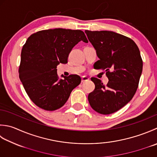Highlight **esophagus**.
<instances>
[{"label":"esophagus","mask_w":157,"mask_h":157,"mask_svg":"<svg viewBox=\"0 0 157 157\" xmlns=\"http://www.w3.org/2000/svg\"><path fill=\"white\" fill-rule=\"evenodd\" d=\"M89 80V78H88L87 76H82V82H84Z\"/></svg>","instance_id":"esophagus-1"}]
</instances>
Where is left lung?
Returning <instances> with one entry per match:
<instances>
[{
  "instance_id": "obj_1",
  "label": "left lung",
  "mask_w": 157,
  "mask_h": 157,
  "mask_svg": "<svg viewBox=\"0 0 157 157\" xmlns=\"http://www.w3.org/2000/svg\"><path fill=\"white\" fill-rule=\"evenodd\" d=\"M85 33L99 58L94 68L105 70L109 79L104 86L99 79L91 78L95 88L88 99L94 111L110 114L127 105L136 93L143 68L140 52L133 40L121 34L107 30Z\"/></svg>"
}]
</instances>
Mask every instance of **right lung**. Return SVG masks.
Segmentation results:
<instances>
[{
	"mask_svg": "<svg viewBox=\"0 0 157 157\" xmlns=\"http://www.w3.org/2000/svg\"><path fill=\"white\" fill-rule=\"evenodd\" d=\"M88 43L80 30L55 29L33 33L21 52L19 78L36 106L47 111L63 107L71 91L80 84L78 75L58 79L57 65L66 64L69 53L79 41Z\"/></svg>",
	"mask_w": 157,
	"mask_h": 157,
	"instance_id": "right-lung-1",
	"label": "right lung"
}]
</instances>
